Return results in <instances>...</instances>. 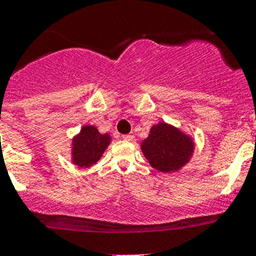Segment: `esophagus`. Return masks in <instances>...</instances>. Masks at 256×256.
Listing matches in <instances>:
<instances>
[{
	"mask_svg": "<svg viewBox=\"0 0 256 256\" xmlns=\"http://www.w3.org/2000/svg\"><path fill=\"white\" fill-rule=\"evenodd\" d=\"M123 140H126V141H130V142H133V141H136V137H134V136H132V134H124Z\"/></svg>",
	"mask_w": 256,
	"mask_h": 256,
	"instance_id": "obj_1",
	"label": "esophagus"
}]
</instances>
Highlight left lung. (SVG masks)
I'll use <instances>...</instances> for the list:
<instances>
[{"label":"left lung","mask_w":256,"mask_h":256,"mask_svg":"<svg viewBox=\"0 0 256 256\" xmlns=\"http://www.w3.org/2000/svg\"><path fill=\"white\" fill-rule=\"evenodd\" d=\"M144 156L156 170L162 173L182 169L195 150V142L177 126L160 122L151 126L148 137L141 144Z\"/></svg>","instance_id":"left-lung-1"}]
</instances>
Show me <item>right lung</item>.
I'll list each match as a JSON object with an SVG mask.
<instances>
[{
	"instance_id": "right-lung-1",
	"label": "right lung",
	"mask_w": 256,
	"mask_h": 256,
	"mask_svg": "<svg viewBox=\"0 0 256 256\" xmlns=\"http://www.w3.org/2000/svg\"><path fill=\"white\" fill-rule=\"evenodd\" d=\"M110 142L108 133L102 134L94 126H83L72 140V162L79 168H90L101 159Z\"/></svg>"
}]
</instances>
